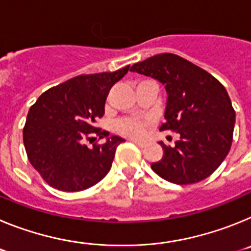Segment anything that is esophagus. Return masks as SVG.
<instances>
[{"label":"esophagus","instance_id":"34e87169","mask_svg":"<svg viewBox=\"0 0 251 251\" xmlns=\"http://www.w3.org/2000/svg\"><path fill=\"white\" fill-rule=\"evenodd\" d=\"M132 142L134 143V145L138 146L139 148H145L146 146H147V143L146 142H142V141H136V139H132Z\"/></svg>","mask_w":251,"mask_h":251}]
</instances>
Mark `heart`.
I'll return each instance as SVG.
<instances>
[{"label":"heart","instance_id":"b5f03b06","mask_svg":"<svg viewBox=\"0 0 251 251\" xmlns=\"http://www.w3.org/2000/svg\"><path fill=\"white\" fill-rule=\"evenodd\" d=\"M150 121L145 117H132V118L121 119L117 122L115 128L121 134L132 138H141L145 136Z\"/></svg>","mask_w":251,"mask_h":251}]
</instances>
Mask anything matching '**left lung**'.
I'll use <instances>...</instances> for the list:
<instances>
[{
    "label": "left lung",
    "mask_w": 251,
    "mask_h": 251,
    "mask_svg": "<svg viewBox=\"0 0 251 251\" xmlns=\"http://www.w3.org/2000/svg\"><path fill=\"white\" fill-rule=\"evenodd\" d=\"M130 72L151 76L167 92L165 119L159 130L179 134L175 147L151 167L176 185L200 182L223 163L232 143L235 110L216 77L178 55H154L132 65Z\"/></svg>",
    "instance_id": "left-lung-1"
}]
</instances>
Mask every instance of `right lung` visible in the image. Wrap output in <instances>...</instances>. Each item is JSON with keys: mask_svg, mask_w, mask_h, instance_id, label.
I'll list each match as a JSON object with an SVG mask.
<instances>
[{"mask_svg": "<svg viewBox=\"0 0 251 251\" xmlns=\"http://www.w3.org/2000/svg\"><path fill=\"white\" fill-rule=\"evenodd\" d=\"M129 65L113 73L79 75L50 88L31 106L24 127V145L32 167L51 187L81 191L98 183L112 167L115 150L124 142L95 127L106 97ZM106 138L88 149L83 141Z\"/></svg>", "mask_w": 251, "mask_h": 251, "instance_id": "1", "label": "right lung"}]
</instances>
